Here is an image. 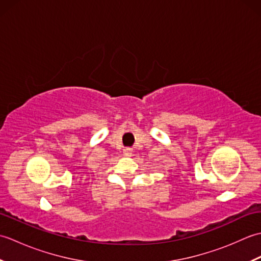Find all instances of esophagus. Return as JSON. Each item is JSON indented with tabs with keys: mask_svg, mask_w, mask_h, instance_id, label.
<instances>
[{
	"mask_svg": "<svg viewBox=\"0 0 261 261\" xmlns=\"http://www.w3.org/2000/svg\"><path fill=\"white\" fill-rule=\"evenodd\" d=\"M123 153H124V156H126V157L131 156V154H132V149H131V148H125V149H123Z\"/></svg>",
	"mask_w": 261,
	"mask_h": 261,
	"instance_id": "34e87169",
	"label": "esophagus"
}]
</instances>
